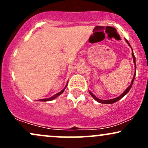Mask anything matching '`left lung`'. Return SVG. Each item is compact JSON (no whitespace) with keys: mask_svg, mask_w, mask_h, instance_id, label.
Listing matches in <instances>:
<instances>
[{"mask_svg":"<svg viewBox=\"0 0 148 148\" xmlns=\"http://www.w3.org/2000/svg\"><path fill=\"white\" fill-rule=\"evenodd\" d=\"M125 41L127 42V43L128 44V45L130 46V47H131V45H130V43H129V42L127 41V40H125ZM131 48H132V47H131ZM132 56H133V60H134V65H135V71H136V58H135V56H134V52H133V49H132ZM135 76H136V72H135V74H134V75L133 79H132V83H131L130 86H129V87L127 88V89L125 90V91H124V92L123 93V94L120 95L119 96V97H118L114 98V99H106V100L100 99H99V98L97 97H96L95 95L93 94L92 92H91L90 91H89V92H90V95H91L93 99H95L96 101H98V102H99V103H105V104H111V103H113L116 102V101H118V100H120V99H122V98H123L124 96L126 95L127 94V93H128V92L130 91V90L131 89V88H132V84H133L134 81V79H135Z\"/></svg>","mask_w":148,"mask_h":148,"instance_id":"1","label":"left lung"}]
</instances>
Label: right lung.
Wrapping results in <instances>:
<instances>
[{
	"label": "right lung",
	"mask_w": 148,
	"mask_h": 148,
	"mask_svg": "<svg viewBox=\"0 0 148 148\" xmlns=\"http://www.w3.org/2000/svg\"><path fill=\"white\" fill-rule=\"evenodd\" d=\"M67 84H66L65 87H64V89H63V90H61L60 92H58V93H57V94L54 95H53L52 97H49V98H46V99H39V101H51V100L54 99H56V98L58 97L59 95H60L62 94V92H63L64 90V89H65L66 87H67Z\"/></svg>",
	"instance_id": "add662e5"
}]
</instances>
